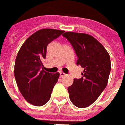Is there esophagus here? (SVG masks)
<instances>
[{"label": "esophagus", "mask_w": 125, "mask_h": 125, "mask_svg": "<svg viewBox=\"0 0 125 125\" xmlns=\"http://www.w3.org/2000/svg\"><path fill=\"white\" fill-rule=\"evenodd\" d=\"M59 74H60V77H63V76L66 75V74L64 73H63V72H60Z\"/></svg>", "instance_id": "obj_1"}]
</instances>
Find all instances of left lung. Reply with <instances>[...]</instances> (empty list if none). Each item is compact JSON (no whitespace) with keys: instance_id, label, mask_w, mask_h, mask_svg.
<instances>
[{"instance_id":"8db88e82","label":"left lung","mask_w":125,"mask_h":125,"mask_svg":"<svg viewBox=\"0 0 125 125\" xmlns=\"http://www.w3.org/2000/svg\"><path fill=\"white\" fill-rule=\"evenodd\" d=\"M77 56V65L84 68L82 77L74 79L68 88L70 100L79 108L90 106L97 100L108 83L111 60L104 46L92 36L73 32L63 34Z\"/></svg>"}]
</instances>
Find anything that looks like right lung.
Returning <instances> with one entry per match:
<instances>
[{
  "instance_id": "right-lung-1",
  "label": "right lung",
  "mask_w": 125,
  "mask_h": 125,
  "mask_svg": "<svg viewBox=\"0 0 125 125\" xmlns=\"http://www.w3.org/2000/svg\"><path fill=\"white\" fill-rule=\"evenodd\" d=\"M64 32L41 29L34 33L21 47L14 65V77L20 92L27 101L41 106L49 101L59 73L45 72L41 60L45 58L47 46Z\"/></svg>"
}]
</instances>
